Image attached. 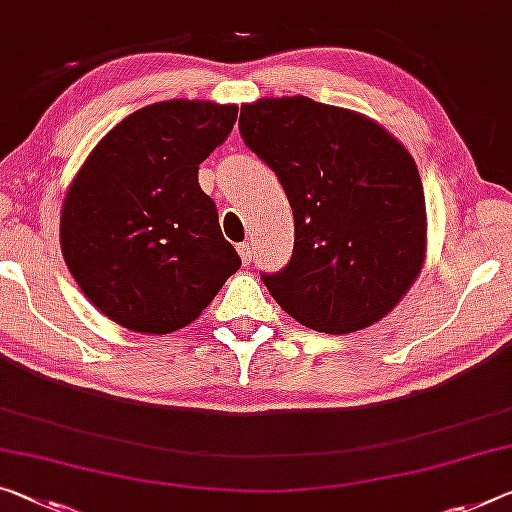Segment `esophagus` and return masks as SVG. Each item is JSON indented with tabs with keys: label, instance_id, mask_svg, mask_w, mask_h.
<instances>
[{
	"label": "esophagus",
	"instance_id": "1",
	"mask_svg": "<svg viewBox=\"0 0 512 512\" xmlns=\"http://www.w3.org/2000/svg\"><path fill=\"white\" fill-rule=\"evenodd\" d=\"M238 254H240V258H242V263L249 265V261H251V245H249V242H240V245H238Z\"/></svg>",
	"mask_w": 512,
	"mask_h": 512
}]
</instances>
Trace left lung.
<instances>
[{
	"label": "left lung",
	"instance_id": "1",
	"mask_svg": "<svg viewBox=\"0 0 512 512\" xmlns=\"http://www.w3.org/2000/svg\"><path fill=\"white\" fill-rule=\"evenodd\" d=\"M240 135L293 208V256L261 274L281 309L325 334L387 316L426 256V199L407 148L366 116L306 96L242 105Z\"/></svg>",
	"mask_w": 512,
	"mask_h": 512
}]
</instances>
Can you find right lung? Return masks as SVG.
<instances>
[{"label": "right lung", "instance_id": "add662e5", "mask_svg": "<svg viewBox=\"0 0 512 512\" xmlns=\"http://www.w3.org/2000/svg\"><path fill=\"white\" fill-rule=\"evenodd\" d=\"M235 119V105L155 102L86 157L61 210V251L109 320L141 334L176 332L238 272V251L199 185V164Z\"/></svg>", "mask_w": 512, "mask_h": 512}]
</instances>
